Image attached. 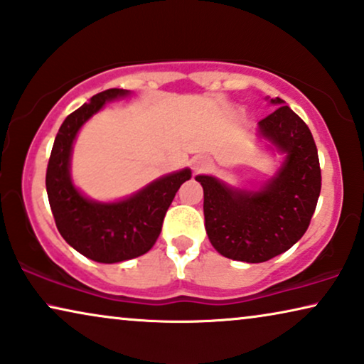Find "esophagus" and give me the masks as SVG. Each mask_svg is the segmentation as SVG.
<instances>
[{
	"instance_id": "1",
	"label": "esophagus",
	"mask_w": 364,
	"mask_h": 364,
	"mask_svg": "<svg viewBox=\"0 0 364 364\" xmlns=\"http://www.w3.org/2000/svg\"><path fill=\"white\" fill-rule=\"evenodd\" d=\"M212 167V161L207 156H196L192 159L193 172H205Z\"/></svg>"
}]
</instances>
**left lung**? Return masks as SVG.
<instances>
[{"label": "left lung", "mask_w": 364, "mask_h": 364, "mask_svg": "<svg viewBox=\"0 0 364 364\" xmlns=\"http://www.w3.org/2000/svg\"><path fill=\"white\" fill-rule=\"evenodd\" d=\"M283 99L258 122L287 159L262 191H233L210 176H197L203 187V215L208 240L220 255L262 263L287 252L303 237L321 191V168L310 129Z\"/></svg>", "instance_id": "8db88e82"}]
</instances>
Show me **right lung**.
<instances>
[{"label": "right lung", "instance_id": "1", "mask_svg": "<svg viewBox=\"0 0 364 364\" xmlns=\"http://www.w3.org/2000/svg\"><path fill=\"white\" fill-rule=\"evenodd\" d=\"M126 94L124 89H107L69 114L54 139L46 171L49 205L59 233L79 253L99 263L131 260L151 250L178 187L192 176L183 168L114 203L87 200L77 192L69 177V157L76 134L106 101Z\"/></svg>", "mask_w": 364, "mask_h": 364}]
</instances>
